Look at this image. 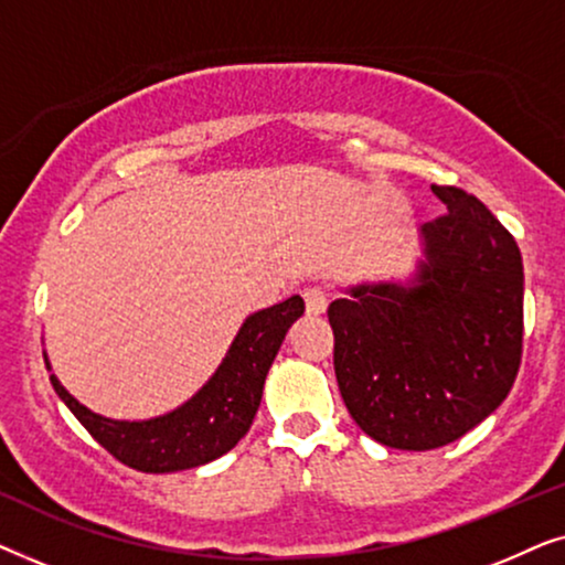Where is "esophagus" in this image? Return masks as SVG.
Segmentation results:
<instances>
[{"label": "esophagus", "instance_id": "obj_1", "mask_svg": "<svg viewBox=\"0 0 565 565\" xmlns=\"http://www.w3.org/2000/svg\"><path fill=\"white\" fill-rule=\"evenodd\" d=\"M303 300H306V311H308V316H321V313H327V306H329V298H327V292H323L321 288H306L303 290Z\"/></svg>", "mask_w": 565, "mask_h": 565}]
</instances>
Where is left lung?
<instances>
[{
	"label": "left lung",
	"instance_id": "left-lung-1",
	"mask_svg": "<svg viewBox=\"0 0 565 565\" xmlns=\"http://www.w3.org/2000/svg\"><path fill=\"white\" fill-rule=\"evenodd\" d=\"M431 192L447 213L419 228L412 280L352 285L329 306L352 419L375 443L416 452L497 412L522 360L520 246L466 190Z\"/></svg>",
	"mask_w": 565,
	"mask_h": 565
}]
</instances>
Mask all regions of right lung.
Wrapping results in <instances>:
<instances>
[{
	"label": "right lung",
	"mask_w": 565,
	"mask_h": 565,
	"mask_svg": "<svg viewBox=\"0 0 565 565\" xmlns=\"http://www.w3.org/2000/svg\"><path fill=\"white\" fill-rule=\"evenodd\" d=\"M303 311V298L292 296L246 316L211 381L174 412L153 419H107L79 404L56 375H51V383L84 429L128 468L143 473L198 468L226 455L249 431L275 354ZM45 367L51 370L49 360Z\"/></svg>",
	"instance_id": "obj_1"
}]
</instances>
